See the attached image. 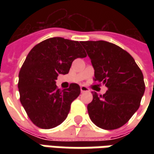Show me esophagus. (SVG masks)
<instances>
[{
  "label": "esophagus",
  "mask_w": 154,
  "mask_h": 154,
  "mask_svg": "<svg viewBox=\"0 0 154 154\" xmlns=\"http://www.w3.org/2000/svg\"><path fill=\"white\" fill-rule=\"evenodd\" d=\"M80 91L81 92H89V88L86 87L85 86H80Z\"/></svg>",
  "instance_id": "obj_1"
}]
</instances>
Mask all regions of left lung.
<instances>
[{"label":"left lung","mask_w":154,"mask_h":154,"mask_svg":"<svg viewBox=\"0 0 154 154\" xmlns=\"http://www.w3.org/2000/svg\"><path fill=\"white\" fill-rule=\"evenodd\" d=\"M81 45L94 68L93 80L107 87L103 95L92 92L87 105L91 120L107 130L123 126L139 109L145 92L141 70L127 51L114 44L100 40Z\"/></svg>","instance_id":"8db88e82"}]
</instances>
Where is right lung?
Here are the masks:
<instances>
[{
  "label": "right lung",
  "mask_w": 154,
  "mask_h": 154,
  "mask_svg": "<svg viewBox=\"0 0 154 154\" xmlns=\"http://www.w3.org/2000/svg\"><path fill=\"white\" fill-rule=\"evenodd\" d=\"M86 54L81 42L62 38H48L35 45L27 55L19 74L20 103L33 123L49 129L60 125L70 105L80 93V86L72 83L61 91L56 80L67 74L76 58Z\"/></svg>",
  "instance_id": "obj_1"
}]
</instances>
